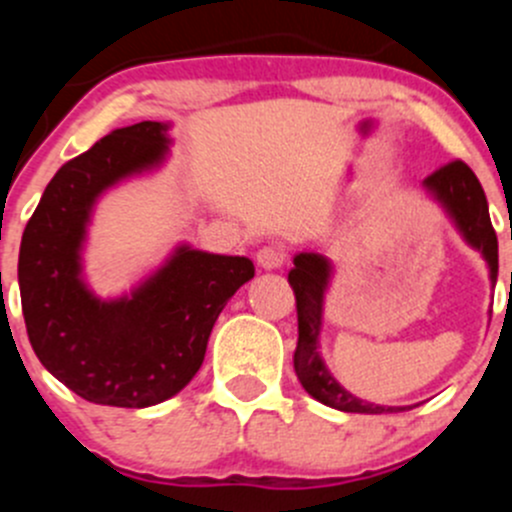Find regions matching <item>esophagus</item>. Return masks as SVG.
I'll return each mask as SVG.
<instances>
[{"label":"esophagus","mask_w":512,"mask_h":512,"mask_svg":"<svg viewBox=\"0 0 512 512\" xmlns=\"http://www.w3.org/2000/svg\"><path fill=\"white\" fill-rule=\"evenodd\" d=\"M285 262L287 252L282 250V247H262V250L257 252V265H260L262 270H280Z\"/></svg>","instance_id":"34e87169"}]
</instances>
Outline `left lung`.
<instances>
[{"label": "left lung", "mask_w": 512, "mask_h": 512, "mask_svg": "<svg viewBox=\"0 0 512 512\" xmlns=\"http://www.w3.org/2000/svg\"><path fill=\"white\" fill-rule=\"evenodd\" d=\"M433 198L448 210L456 220L458 230L473 245L483 252L485 262L490 267V280H498V237H495L493 223L488 215V200L480 188L476 173L468 168L463 160H451L433 170L423 180ZM289 287L294 289L297 299V349H294V371H297L299 384L304 386L309 396H314L322 404L332 409L347 411V414H391L401 411L396 406H376L369 401H361L344 391L337 381L324 369L322 356L317 349L319 327H322V299L329 282V262L314 252H299L294 257V267L289 270Z\"/></svg>", "instance_id": "1"}]
</instances>
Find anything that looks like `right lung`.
<instances>
[{"instance_id": "add662e5", "label": "right lung", "mask_w": 512, "mask_h": 512, "mask_svg": "<svg viewBox=\"0 0 512 512\" xmlns=\"http://www.w3.org/2000/svg\"><path fill=\"white\" fill-rule=\"evenodd\" d=\"M158 121L118 128L51 178L19 247V289L41 364L91 404L146 409L178 394L205 359L227 299L255 267L247 257L180 247L131 297L101 302L81 282L91 205L121 178L165 156Z\"/></svg>"}]
</instances>
